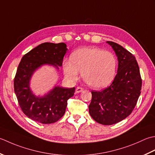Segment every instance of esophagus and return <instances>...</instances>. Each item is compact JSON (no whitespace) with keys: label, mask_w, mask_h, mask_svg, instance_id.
<instances>
[{"label":"esophagus","mask_w":155,"mask_h":155,"mask_svg":"<svg viewBox=\"0 0 155 155\" xmlns=\"http://www.w3.org/2000/svg\"><path fill=\"white\" fill-rule=\"evenodd\" d=\"M83 90H84V88L78 86V87H76V89H75V93H80Z\"/></svg>","instance_id":"34e87169"}]
</instances>
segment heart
Segmentation results:
<instances>
[{"mask_svg":"<svg viewBox=\"0 0 155 155\" xmlns=\"http://www.w3.org/2000/svg\"><path fill=\"white\" fill-rule=\"evenodd\" d=\"M117 60L112 53L96 47H84L75 51L70 60L64 62L65 76L76 81L79 71L86 83L96 89L106 87L115 76Z\"/></svg>","mask_w":155,"mask_h":155,"instance_id":"1","label":"heart"}]
</instances>
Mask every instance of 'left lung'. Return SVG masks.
I'll use <instances>...</instances> for the list:
<instances>
[{
	"label": "left lung",
	"mask_w": 155,
	"mask_h": 155,
	"mask_svg": "<svg viewBox=\"0 0 155 155\" xmlns=\"http://www.w3.org/2000/svg\"><path fill=\"white\" fill-rule=\"evenodd\" d=\"M107 43L118 57L117 74L108 87L102 91H91L89 112L96 122L112 125L133 111L141 92L142 79L135 57L118 43Z\"/></svg>",
	"instance_id": "1"
}]
</instances>
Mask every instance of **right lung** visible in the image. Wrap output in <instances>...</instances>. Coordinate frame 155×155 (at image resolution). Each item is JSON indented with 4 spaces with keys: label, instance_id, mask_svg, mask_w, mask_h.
<instances>
[{
    "label": "right lung",
    "instance_id": "obj_1",
    "mask_svg": "<svg viewBox=\"0 0 155 155\" xmlns=\"http://www.w3.org/2000/svg\"><path fill=\"white\" fill-rule=\"evenodd\" d=\"M64 43H43L22 58L14 79V90L22 111L28 118L41 124H51L65 112L68 100L74 96L75 87L57 86L43 97L34 96L29 81L35 70L43 64L61 66L68 51Z\"/></svg>",
    "mask_w": 155,
    "mask_h": 155
}]
</instances>
